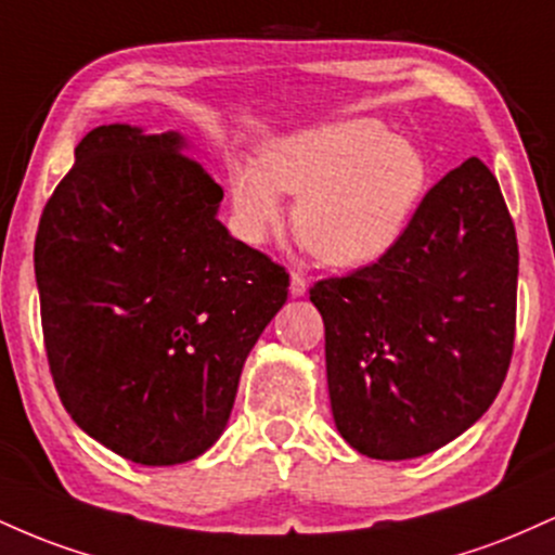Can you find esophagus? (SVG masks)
<instances>
[{"instance_id":"34e87169","label":"esophagus","mask_w":555,"mask_h":555,"mask_svg":"<svg viewBox=\"0 0 555 555\" xmlns=\"http://www.w3.org/2000/svg\"><path fill=\"white\" fill-rule=\"evenodd\" d=\"M289 295L292 297H305V295H308V279H305L299 271H292V276H289Z\"/></svg>"}]
</instances>
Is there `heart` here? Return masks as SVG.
<instances>
[{"label":"heart","instance_id":"b5f03b06","mask_svg":"<svg viewBox=\"0 0 555 555\" xmlns=\"http://www.w3.org/2000/svg\"><path fill=\"white\" fill-rule=\"evenodd\" d=\"M428 184L423 149L367 117L273 140L263 167L245 158L229 167L242 237L260 245L282 221V193L297 195L292 221L302 245L336 269L384 260L404 240Z\"/></svg>","mask_w":555,"mask_h":555}]
</instances>
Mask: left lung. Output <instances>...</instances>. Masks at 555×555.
Returning a JSON list of instances; mask_svg holds the SVG:
<instances>
[{
  "instance_id": "left-lung-1",
  "label": "left lung",
  "mask_w": 555,
  "mask_h": 555,
  "mask_svg": "<svg viewBox=\"0 0 555 555\" xmlns=\"http://www.w3.org/2000/svg\"><path fill=\"white\" fill-rule=\"evenodd\" d=\"M517 273L499 180L473 156L433 184L384 260L318 282L344 441L371 460H415L486 415L512 362Z\"/></svg>"
}]
</instances>
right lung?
<instances>
[{"label":"right lung","instance_id":"1","mask_svg":"<svg viewBox=\"0 0 555 555\" xmlns=\"http://www.w3.org/2000/svg\"><path fill=\"white\" fill-rule=\"evenodd\" d=\"M169 130L95 127L36 234L49 367L69 417L169 467L219 441L289 273L216 219L224 190Z\"/></svg>","mask_w":555,"mask_h":555}]
</instances>
